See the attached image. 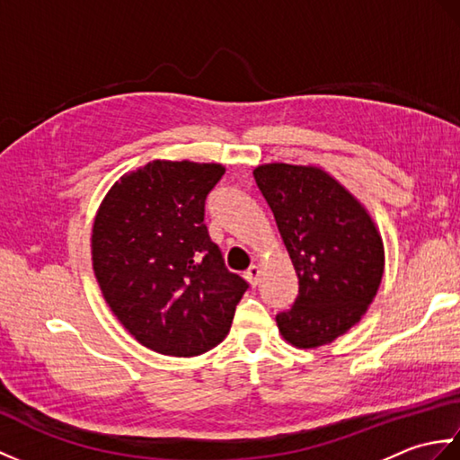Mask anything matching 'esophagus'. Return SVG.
Segmentation results:
<instances>
[{
    "label": "esophagus",
    "mask_w": 460,
    "mask_h": 460,
    "mask_svg": "<svg viewBox=\"0 0 460 460\" xmlns=\"http://www.w3.org/2000/svg\"><path fill=\"white\" fill-rule=\"evenodd\" d=\"M259 275H261V269H259L257 265H251V267L245 270V279L249 280V285H251V287H257Z\"/></svg>",
    "instance_id": "esophagus-1"
}]
</instances>
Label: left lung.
Here are the masks:
<instances>
[{
	"mask_svg": "<svg viewBox=\"0 0 460 460\" xmlns=\"http://www.w3.org/2000/svg\"><path fill=\"white\" fill-rule=\"evenodd\" d=\"M252 175L298 277L295 305L277 314L280 336L300 349L332 344L358 324L377 295L385 267L377 225L320 165L262 164Z\"/></svg>",
	"mask_w": 460,
	"mask_h": 460,
	"instance_id": "obj_1",
	"label": "left lung"
}]
</instances>
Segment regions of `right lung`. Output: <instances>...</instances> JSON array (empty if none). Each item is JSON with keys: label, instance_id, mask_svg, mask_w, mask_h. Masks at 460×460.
<instances>
[{"label": "right lung", "instance_id": "obj_1", "mask_svg": "<svg viewBox=\"0 0 460 460\" xmlns=\"http://www.w3.org/2000/svg\"><path fill=\"white\" fill-rule=\"evenodd\" d=\"M221 164L154 160L124 173L94 215L93 270L120 324L164 356L191 358L229 334L247 282L205 227Z\"/></svg>", "mask_w": 460, "mask_h": 460}]
</instances>
